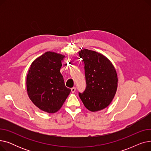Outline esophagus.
Masks as SVG:
<instances>
[{"label": "esophagus", "mask_w": 151, "mask_h": 151, "mask_svg": "<svg viewBox=\"0 0 151 151\" xmlns=\"http://www.w3.org/2000/svg\"><path fill=\"white\" fill-rule=\"evenodd\" d=\"M71 92H72V93L75 92V91H76V88H75V87H73V88H72L71 89Z\"/></svg>", "instance_id": "esophagus-1"}]
</instances>
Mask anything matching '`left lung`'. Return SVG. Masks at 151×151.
<instances>
[{
	"label": "left lung",
	"mask_w": 151,
	"mask_h": 151,
	"mask_svg": "<svg viewBox=\"0 0 151 151\" xmlns=\"http://www.w3.org/2000/svg\"><path fill=\"white\" fill-rule=\"evenodd\" d=\"M84 63L86 88L79 93L84 106L92 112L109 105L117 88L118 78L113 63L102 54L87 49L78 52Z\"/></svg>",
	"instance_id": "8db88e82"
}]
</instances>
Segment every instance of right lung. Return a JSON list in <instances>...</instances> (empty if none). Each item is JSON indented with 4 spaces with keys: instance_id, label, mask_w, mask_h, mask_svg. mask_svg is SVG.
<instances>
[{
    "instance_id": "right-lung-1",
    "label": "right lung",
    "mask_w": 151,
    "mask_h": 151,
    "mask_svg": "<svg viewBox=\"0 0 151 151\" xmlns=\"http://www.w3.org/2000/svg\"><path fill=\"white\" fill-rule=\"evenodd\" d=\"M65 58L61 54L46 52L32 62L28 70V96L37 107L45 112L58 111L71 92L65 87L60 72Z\"/></svg>"
}]
</instances>
